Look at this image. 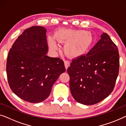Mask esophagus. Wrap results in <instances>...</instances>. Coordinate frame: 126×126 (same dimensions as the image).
Segmentation results:
<instances>
[{"instance_id":"esophagus-1","label":"esophagus","mask_w":126,"mask_h":126,"mask_svg":"<svg viewBox=\"0 0 126 126\" xmlns=\"http://www.w3.org/2000/svg\"><path fill=\"white\" fill-rule=\"evenodd\" d=\"M64 65H65V69L67 70V69L68 68V67L70 66V62L68 61H67V60H65V61H64Z\"/></svg>"}]
</instances>
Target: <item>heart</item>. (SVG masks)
Returning <instances> with one entry per match:
<instances>
[{
    "label": "heart",
    "instance_id": "heart-1",
    "mask_svg": "<svg viewBox=\"0 0 126 126\" xmlns=\"http://www.w3.org/2000/svg\"><path fill=\"white\" fill-rule=\"evenodd\" d=\"M55 40L59 42L68 41L64 46L65 52L70 56H78L82 55L89 46L91 38L84 32L67 30L56 36ZM48 43L52 50L57 49V46L53 39H49Z\"/></svg>",
    "mask_w": 126,
    "mask_h": 126
}]
</instances>
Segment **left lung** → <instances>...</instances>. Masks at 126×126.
Returning a JSON list of instances; mask_svg holds the SVG:
<instances>
[{
	"instance_id": "1",
	"label": "left lung",
	"mask_w": 126,
	"mask_h": 126,
	"mask_svg": "<svg viewBox=\"0 0 126 126\" xmlns=\"http://www.w3.org/2000/svg\"><path fill=\"white\" fill-rule=\"evenodd\" d=\"M119 69L118 47L109 35L103 33L87 54L72 59L67 69L74 99L92 105L107 98L115 87Z\"/></svg>"
}]
</instances>
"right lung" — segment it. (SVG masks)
Returning <instances> with one entry per match:
<instances>
[{
	"instance_id": "obj_1",
	"label": "right lung",
	"mask_w": 126,
	"mask_h": 126,
	"mask_svg": "<svg viewBox=\"0 0 126 126\" xmlns=\"http://www.w3.org/2000/svg\"><path fill=\"white\" fill-rule=\"evenodd\" d=\"M46 33L41 26L24 30L12 46L7 60L11 89L23 100L33 103L49 96L53 84L65 71L62 59L46 55Z\"/></svg>"
}]
</instances>
